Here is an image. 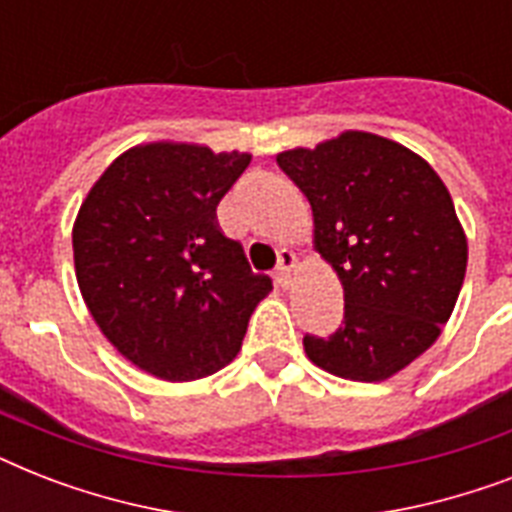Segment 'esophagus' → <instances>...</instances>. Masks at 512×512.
<instances>
[{
	"label": "esophagus",
	"instance_id": "1",
	"mask_svg": "<svg viewBox=\"0 0 512 512\" xmlns=\"http://www.w3.org/2000/svg\"><path fill=\"white\" fill-rule=\"evenodd\" d=\"M297 268V255L292 249H281L279 252V265H276V281L281 287H289L292 284V271Z\"/></svg>",
	"mask_w": 512,
	"mask_h": 512
}]
</instances>
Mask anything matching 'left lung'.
Returning <instances> with one entry per match:
<instances>
[{
  "label": "left lung",
  "instance_id": "8db88e82",
  "mask_svg": "<svg viewBox=\"0 0 512 512\" xmlns=\"http://www.w3.org/2000/svg\"><path fill=\"white\" fill-rule=\"evenodd\" d=\"M313 209V247L340 276L335 335H305L327 372L380 382L438 340L460 297L468 239L444 180L425 159L372 132H342L276 156Z\"/></svg>",
  "mask_w": 512,
  "mask_h": 512
}]
</instances>
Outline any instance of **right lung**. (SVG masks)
<instances>
[{
  "instance_id": "add662e5",
  "label": "right lung",
  "mask_w": 512,
  "mask_h": 512,
  "mask_svg": "<svg viewBox=\"0 0 512 512\" xmlns=\"http://www.w3.org/2000/svg\"><path fill=\"white\" fill-rule=\"evenodd\" d=\"M249 159L191 143L135 146L100 175L76 215V281L92 319L159 380L223 369L273 289L217 225V204Z\"/></svg>"
}]
</instances>
